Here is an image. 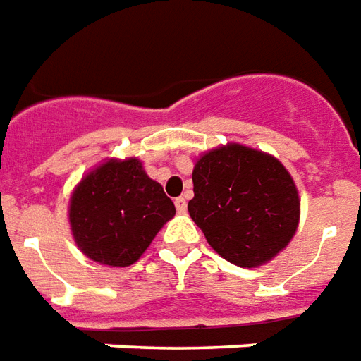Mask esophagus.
I'll use <instances>...</instances> for the list:
<instances>
[{"mask_svg": "<svg viewBox=\"0 0 361 361\" xmlns=\"http://www.w3.org/2000/svg\"><path fill=\"white\" fill-rule=\"evenodd\" d=\"M173 204H176V210H178L180 214H185V210H188V201H185L183 197H178V199L173 201Z\"/></svg>", "mask_w": 361, "mask_h": 361, "instance_id": "obj_1", "label": "esophagus"}]
</instances>
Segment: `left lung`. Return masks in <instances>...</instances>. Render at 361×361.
Returning a JSON list of instances; mask_svg holds the SVG:
<instances>
[{
	"mask_svg": "<svg viewBox=\"0 0 361 361\" xmlns=\"http://www.w3.org/2000/svg\"><path fill=\"white\" fill-rule=\"evenodd\" d=\"M188 210L210 247L228 262L258 268L295 237L300 199L287 168L271 154L228 143L202 153L193 168Z\"/></svg>",
	"mask_w": 361,
	"mask_h": 361,
	"instance_id": "8db88e82",
	"label": "left lung"
}]
</instances>
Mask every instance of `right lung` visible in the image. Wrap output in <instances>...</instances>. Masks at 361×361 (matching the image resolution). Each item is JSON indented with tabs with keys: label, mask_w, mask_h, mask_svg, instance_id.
<instances>
[{
	"label": "right lung",
	"mask_w": 361,
	"mask_h": 361,
	"mask_svg": "<svg viewBox=\"0 0 361 361\" xmlns=\"http://www.w3.org/2000/svg\"><path fill=\"white\" fill-rule=\"evenodd\" d=\"M173 214V202L135 157L106 159L92 168L68 201L76 247L93 262L111 268L137 262Z\"/></svg>",
	"instance_id": "right-lung-1"
}]
</instances>
